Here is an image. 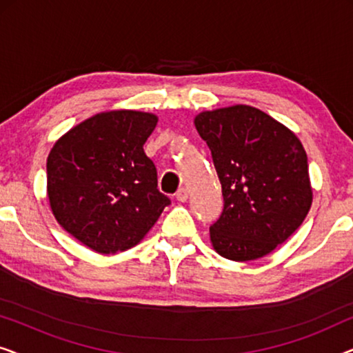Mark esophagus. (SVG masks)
I'll return each mask as SVG.
<instances>
[{
  "mask_svg": "<svg viewBox=\"0 0 353 353\" xmlns=\"http://www.w3.org/2000/svg\"><path fill=\"white\" fill-rule=\"evenodd\" d=\"M188 196H190V192H188L186 188H180V190H178V192H176V199L180 202H186Z\"/></svg>",
  "mask_w": 353,
  "mask_h": 353,
  "instance_id": "34e87169",
  "label": "esophagus"
}]
</instances>
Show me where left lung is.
Returning <instances> with one entry per match:
<instances>
[{"label": "left lung", "mask_w": 353, "mask_h": 353, "mask_svg": "<svg viewBox=\"0 0 353 353\" xmlns=\"http://www.w3.org/2000/svg\"><path fill=\"white\" fill-rule=\"evenodd\" d=\"M194 125L210 149L225 201L210 226L212 245L234 262L263 257L310 210L305 149L283 123L244 104L205 110Z\"/></svg>", "instance_id": "1"}]
</instances>
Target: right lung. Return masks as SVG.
<instances>
[{"label": "right lung", "mask_w": 353, "mask_h": 353, "mask_svg": "<svg viewBox=\"0 0 353 353\" xmlns=\"http://www.w3.org/2000/svg\"><path fill=\"white\" fill-rule=\"evenodd\" d=\"M156 125V115L138 110L96 114L57 139L48 156L52 214L96 252L137 245L170 204L143 149Z\"/></svg>", "instance_id": "right-lung-1"}]
</instances>
